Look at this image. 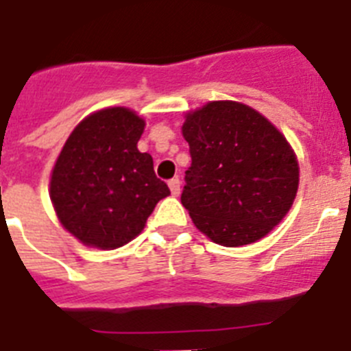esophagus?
Masks as SVG:
<instances>
[{
  "label": "esophagus",
  "instance_id": "1",
  "mask_svg": "<svg viewBox=\"0 0 351 351\" xmlns=\"http://www.w3.org/2000/svg\"><path fill=\"white\" fill-rule=\"evenodd\" d=\"M169 186H170V192H172V195H179V192H181V181H179V178L170 179Z\"/></svg>",
  "mask_w": 351,
  "mask_h": 351
}]
</instances>
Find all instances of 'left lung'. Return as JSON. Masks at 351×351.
<instances>
[{
  "mask_svg": "<svg viewBox=\"0 0 351 351\" xmlns=\"http://www.w3.org/2000/svg\"><path fill=\"white\" fill-rule=\"evenodd\" d=\"M192 167L181 193L193 224L226 247L256 242L291 210L300 169L282 132L251 107L210 102L188 114Z\"/></svg>",
  "mask_w": 351,
  "mask_h": 351,
  "instance_id": "8db88e82",
  "label": "left lung"
}]
</instances>
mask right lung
<instances>
[{
    "instance_id": "right-lung-1",
    "label": "right lung",
    "mask_w": 351,
    "mask_h": 351,
    "mask_svg": "<svg viewBox=\"0 0 351 351\" xmlns=\"http://www.w3.org/2000/svg\"><path fill=\"white\" fill-rule=\"evenodd\" d=\"M145 121L125 107L75 127L53 167L50 197L60 224L82 244L117 249L140 234L161 199L152 156L138 150Z\"/></svg>"
}]
</instances>
